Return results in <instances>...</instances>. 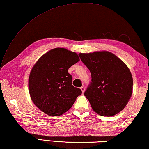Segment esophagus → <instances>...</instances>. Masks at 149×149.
<instances>
[{"mask_svg":"<svg viewBox=\"0 0 149 149\" xmlns=\"http://www.w3.org/2000/svg\"><path fill=\"white\" fill-rule=\"evenodd\" d=\"M81 91H82V92L84 93V91H85V87H84V86H81Z\"/></svg>","mask_w":149,"mask_h":149,"instance_id":"34e87169","label":"esophagus"}]
</instances>
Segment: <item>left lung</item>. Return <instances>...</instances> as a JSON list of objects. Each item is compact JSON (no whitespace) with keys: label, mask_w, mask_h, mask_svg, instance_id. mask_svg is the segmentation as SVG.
<instances>
[{"label":"left lung","mask_w":149,"mask_h":149,"mask_svg":"<svg viewBox=\"0 0 149 149\" xmlns=\"http://www.w3.org/2000/svg\"><path fill=\"white\" fill-rule=\"evenodd\" d=\"M79 56L91 73V80L84 95L94 111L103 116L118 114L132 95L133 81L127 65L107 51Z\"/></svg>","instance_id":"left-lung-1"}]
</instances>
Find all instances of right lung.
Wrapping results in <instances>:
<instances>
[{"mask_svg":"<svg viewBox=\"0 0 149 149\" xmlns=\"http://www.w3.org/2000/svg\"><path fill=\"white\" fill-rule=\"evenodd\" d=\"M79 61L78 55L56 48L43 55L29 77V93L34 104L49 116H59L71 108L82 91L72 85L68 68Z\"/></svg>","mask_w":149,"mask_h":149,"instance_id":"1","label":"right lung"}]
</instances>
